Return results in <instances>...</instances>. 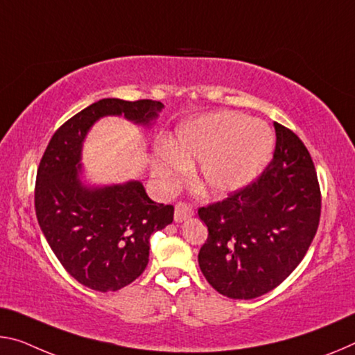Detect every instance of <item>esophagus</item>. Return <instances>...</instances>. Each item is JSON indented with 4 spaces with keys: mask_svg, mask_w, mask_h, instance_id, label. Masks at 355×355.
Instances as JSON below:
<instances>
[{
    "mask_svg": "<svg viewBox=\"0 0 355 355\" xmlns=\"http://www.w3.org/2000/svg\"><path fill=\"white\" fill-rule=\"evenodd\" d=\"M194 215V208L193 205H189L188 202H177L175 205V215H173V218H175L177 223H182V221H187L188 218H191Z\"/></svg>",
    "mask_w": 355,
    "mask_h": 355,
    "instance_id": "obj_1",
    "label": "esophagus"
}]
</instances>
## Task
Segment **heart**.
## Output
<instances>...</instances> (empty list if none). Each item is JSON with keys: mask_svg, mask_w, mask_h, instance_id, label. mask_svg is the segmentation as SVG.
Segmentation results:
<instances>
[{"mask_svg": "<svg viewBox=\"0 0 355 355\" xmlns=\"http://www.w3.org/2000/svg\"><path fill=\"white\" fill-rule=\"evenodd\" d=\"M273 136L266 123L232 112L207 114L184 121L153 157L155 177L175 187L188 164L200 161L196 187L202 194L223 196L250 184L267 166Z\"/></svg>", "mask_w": 355, "mask_h": 355, "instance_id": "1", "label": "heart"}]
</instances>
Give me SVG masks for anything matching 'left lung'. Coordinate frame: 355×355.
Listing matches in <instances>:
<instances>
[{"label": "left lung", "instance_id": "obj_1", "mask_svg": "<svg viewBox=\"0 0 355 355\" xmlns=\"http://www.w3.org/2000/svg\"><path fill=\"white\" fill-rule=\"evenodd\" d=\"M273 126L277 145L266 171L198 211L208 227L199 267L230 299H256L283 283L319 226L320 188L309 151L291 129Z\"/></svg>", "mask_w": 355, "mask_h": 355}]
</instances>
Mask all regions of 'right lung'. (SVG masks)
Segmentation results:
<instances>
[{"instance_id":"add662e5","label":"right lung","mask_w":355,"mask_h":355,"mask_svg":"<svg viewBox=\"0 0 355 355\" xmlns=\"http://www.w3.org/2000/svg\"><path fill=\"white\" fill-rule=\"evenodd\" d=\"M162 107L151 99H101L56 129L39 162V226L66 272L93 291H118L142 275L151 234L173 221V207L151 200L140 182L82 184V144L99 118L125 115L148 126Z\"/></svg>"}]
</instances>
